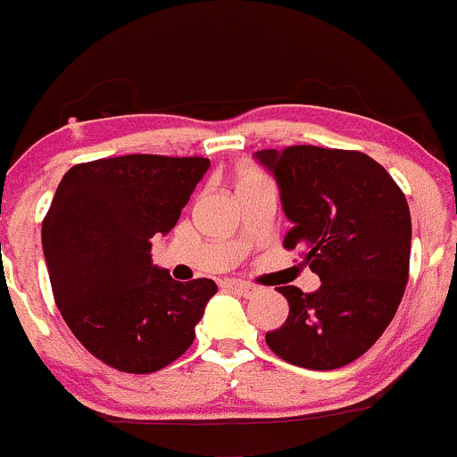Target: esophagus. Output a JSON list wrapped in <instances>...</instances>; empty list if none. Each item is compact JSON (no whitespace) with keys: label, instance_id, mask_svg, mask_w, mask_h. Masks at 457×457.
<instances>
[{"label":"esophagus","instance_id":"esophagus-1","mask_svg":"<svg viewBox=\"0 0 457 457\" xmlns=\"http://www.w3.org/2000/svg\"><path fill=\"white\" fill-rule=\"evenodd\" d=\"M224 286H227L228 290H233V293L242 295V297H253V295H257L255 286L246 284V281H235V279H230V281H227V284H224Z\"/></svg>","mask_w":457,"mask_h":457}]
</instances>
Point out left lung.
Listing matches in <instances>:
<instances>
[{
    "instance_id": "obj_1",
    "label": "left lung",
    "mask_w": 457,
    "mask_h": 457,
    "mask_svg": "<svg viewBox=\"0 0 457 457\" xmlns=\"http://www.w3.org/2000/svg\"><path fill=\"white\" fill-rule=\"evenodd\" d=\"M279 185L299 248L321 286H279L290 312L266 343L279 359L337 370L374 345L392 323L409 279L411 215L401 187L368 154L293 145L255 154Z\"/></svg>"
}]
</instances>
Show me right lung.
Returning <instances> with one entry per match:
<instances>
[{"label":"right lung","instance_id":"right-lung-1","mask_svg":"<svg viewBox=\"0 0 457 457\" xmlns=\"http://www.w3.org/2000/svg\"><path fill=\"white\" fill-rule=\"evenodd\" d=\"M209 158L129 154L74 164L59 182L41 242L56 308L89 354L152 374L195 338L213 279H171L152 242L176 227Z\"/></svg>","mask_w":457,"mask_h":457}]
</instances>
